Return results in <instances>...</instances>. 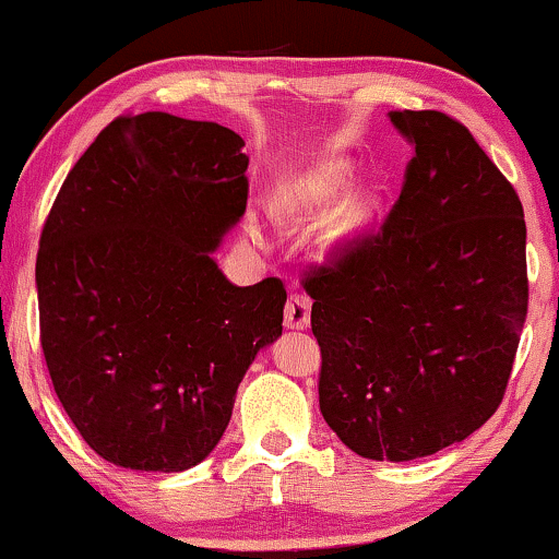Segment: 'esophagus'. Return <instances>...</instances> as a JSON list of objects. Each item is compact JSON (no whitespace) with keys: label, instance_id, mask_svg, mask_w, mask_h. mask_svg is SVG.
Here are the masks:
<instances>
[{"label":"esophagus","instance_id":"esophagus-1","mask_svg":"<svg viewBox=\"0 0 559 559\" xmlns=\"http://www.w3.org/2000/svg\"><path fill=\"white\" fill-rule=\"evenodd\" d=\"M310 325V300L306 295H289L285 308V329L306 331Z\"/></svg>","mask_w":559,"mask_h":559}]
</instances>
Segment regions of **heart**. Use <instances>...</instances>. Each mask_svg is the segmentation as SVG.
I'll list each match as a JSON object with an SVG mask.
<instances>
[{"label":"heart","instance_id":"b5f03b06","mask_svg":"<svg viewBox=\"0 0 559 559\" xmlns=\"http://www.w3.org/2000/svg\"><path fill=\"white\" fill-rule=\"evenodd\" d=\"M352 179L354 166L349 158H316L280 179L272 192L270 213L282 226L297 228L308 226L329 212L313 241V253L321 262H333L352 251L369 234L382 207V194L377 187L359 185L347 193L345 190L349 189ZM246 234L253 241L264 238L257 215H246Z\"/></svg>","mask_w":559,"mask_h":559}]
</instances>
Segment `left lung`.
Instances as JSON below:
<instances>
[{
	"instance_id": "1",
	"label": "left lung",
	"mask_w": 559,
	"mask_h": 559,
	"mask_svg": "<svg viewBox=\"0 0 559 559\" xmlns=\"http://www.w3.org/2000/svg\"><path fill=\"white\" fill-rule=\"evenodd\" d=\"M388 118L413 148L401 198L306 289L325 424L359 456L408 462L467 439L503 401L526 321V223L462 122Z\"/></svg>"
}]
</instances>
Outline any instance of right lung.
<instances>
[{"label":"right lung","mask_w":559,"mask_h":559,"mask_svg":"<svg viewBox=\"0 0 559 559\" xmlns=\"http://www.w3.org/2000/svg\"><path fill=\"white\" fill-rule=\"evenodd\" d=\"M246 169L230 128L143 112L94 138L58 192L35 262L40 344L71 424L112 465H200L282 336V282L238 287L215 259Z\"/></svg>","instance_id":"obj_1"}]
</instances>
